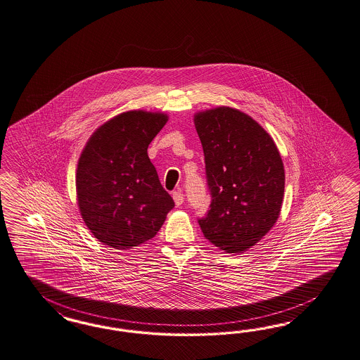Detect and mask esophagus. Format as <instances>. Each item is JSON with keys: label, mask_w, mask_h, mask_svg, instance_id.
Masks as SVG:
<instances>
[{"label": "esophagus", "mask_w": 360, "mask_h": 360, "mask_svg": "<svg viewBox=\"0 0 360 360\" xmlns=\"http://www.w3.org/2000/svg\"><path fill=\"white\" fill-rule=\"evenodd\" d=\"M173 199L174 203H175V206H181V205L184 203L185 195H184V193H182V191H174Z\"/></svg>", "instance_id": "1"}]
</instances>
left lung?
<instances>
[{"label": "left lung", "mask_w": 360, "mask_h": 360, "mask_svg": "<svg viewBox=\"0 0 360 360\" xmlns=\"http://www.w3.org/2000/svg\"><path fill=\"white\" fill-rule=\"evenodd\" d=\"M206 163L210 210L205 238L229 254L255 246L278 221L285 167L271 136L246 112L219 106L194 114Z\"/></svg>", "instance_id": "left-lung-1"}]
</instances>
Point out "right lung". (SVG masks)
<instances>
[{"mask_svg": "<svg viewBox=\"0 0 360 360\" xmlns=\"http://www.w3.org/2000/svg\"><path fill=\"white\" fill-rule=\"evenodd\" d=\"M169 120L146 110L121 112L87 139L77 163L81 217L101 243L130 250L157 236L174 207L148 148Z\"/></svg>", "mask_w": 360, "mask_h": 360, "instance_id": "obj_1", "label": "right lung"}]
</instances>
